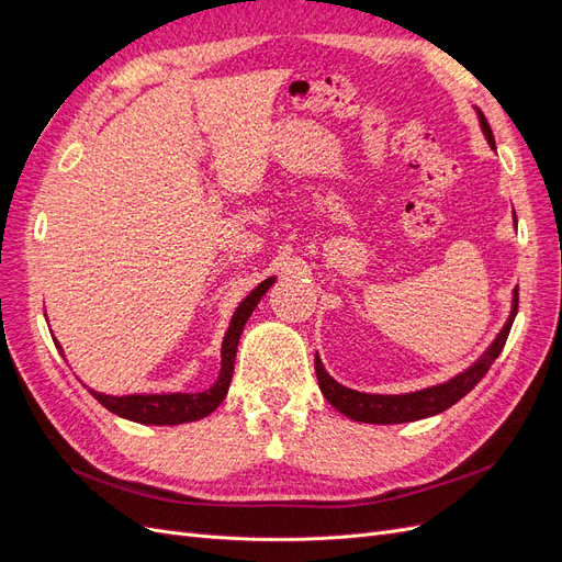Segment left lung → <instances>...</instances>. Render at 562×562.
Listing matches in <instances>:
<instances>
[{
    "instance_id": "1",
    "label": "left lung",
    "mask_w": 562,
    "mask_h": 562,
    "mask_svg": "<svg viewBox=\"0 0 562 562\" xmlns=\"http://www.w3.org/2000/svg\"><path fill=\"white\" fill-rule=\"evenodd\" d=\"M479 119H481V128L485 133L490 147L495 149V135H492V128L487 124L485 114L479 112ZM516 314H518V288L514 291L512 316H508V321L504 323V328L497 335L495 342L487 347V351L471 368H467L464 372H459L457 378H452L446 384L413 391V394H401V396L361 394V391H353V389H347L339 382H335L326 372V368H323L318 356H316L314 368H316L318 386L323 391V396L328 398V403L335 407V411H339V413L347 415L349 419H356V422L403 424V422H415V419L438 415V413L448 411V407L454 405L459 398H464L469 391L485 378V372L490 370L492 363H495V359L502 353V349L506 345V337H508V333H512Z\"/></svg>"
}]
</instances>
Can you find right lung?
I'll use <instances>...</instances> for the list:
<instances>
[{
    "label": "right lung",
    "mask_w": 562,
    "mask_h": 562,
    "mask_svg": "<svg viewBox=\"0 0 562 562\" xmlns=\"http://www.w3.org/2000/svg\"><path fill=\"white\" fill-rule=\"evenodd\" d=\"M274 283V277L262 281L255 291L236 307L229 330L225 335L223 342V368H220V375L215 384L206 391H199V394H131V396H108V394H98V391L89 389L93 398L105 405L110 413L131 419V422H140V424H157V427H171V424H184V422H196L201 417L211 415L215 407L225 401L227 389L232 382V372H234V359H236V347H239V337L244 333V326L252 310L258 307L260 297L269 291V285ZM56 342V339H54ZM58 351L63 353L60 345L56 342Z\"/></svg>",
    "instance_id": "obj_1"
}]
</instances>
